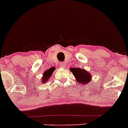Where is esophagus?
I'll list each match as a JSON object with an SVG mask.
<instances>
[{"label": "esophagus", "mask_w": 128, "mask_h": 128, "mask_svg": "<svg viewBox=\"0 0 128 128\" xmlns=\"http://www.w3.org/2000/svg\"><path fill=\"white\" fill-rule=\"evenodd\" d=\"M60 68H64L65 67V64L64 62H60Z\"/></svg>", "instance_id": "34e87169"}]
</instances>
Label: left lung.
Wrapping results in <instances>:
<instances>
[{
    "label": "left lung",
    "instance_id": "1",
    "mask_svg": "<svg viewBox=\"0 0 128 128\" xmlns=\"http://www.w3.org/2000/svg\"><path fill=\"white\" fill-rule=\"evenodd\" d=\"M70 70L73 73L77 81L80 83V84H87L91 79L90 74L84 69H81L80 68H70Z\"/></svg>",
    "mask_w": 128,
    "mask_h": 128
}]
</instances>
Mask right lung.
Returning a JSON list of instances; mask_svg holds the SVG:
<instances>
[{"mask_svg": "<svg viewBox=\"0 0 128 128\" xmlns=\"http://www.w3.org/2000/svg\"><path fill=\"white\" fill-rule=\"evenodd\" d=\"M54 69H52V68H50V69H48V70H46V71L44 72V77L42 78V81L43 82H45L46 81H47V80H48V79H49V78L50 77V76L52 75V72H54Z\"/></svg>", "mask_w": 128, "mask_h": 128, "instance_id": "obj_1", "label": "right lung"}]
</instances>
